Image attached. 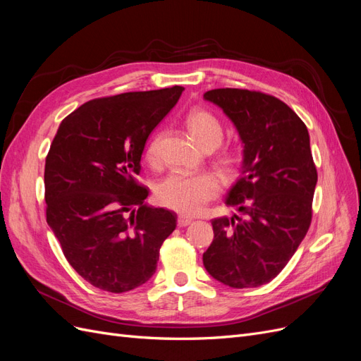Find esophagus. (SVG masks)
Listing matches in <instances>:
<instances>
[{"label":"esophagus","instance_id":"obj_1","mask_svg":"<svg viewBox=\"0 0 361 361\" xmlns=\"http://www.w3.org/2000/svg\"><path fill=\"white\" fill-rule=\"evenodd\" d=\"M192 223V218L188 215H179L178 216V226L179 227H187Z\"/></svg>","mask_w":361,"mask_h":361}]
</instances>
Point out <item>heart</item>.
Segmentation results:
<instances>
[{
  "label": "heart",
  "instance_id": "obj_1",
  "mask_svg": "<svg viewBox=\"0 0 361 361\" xmlns=\"http://www.w3.org/2000/svg\"><path fill=\"white\" fill-rule=\"evenodd\" d=\"M187 128L190 134L203 150L211 152L221 145L224 128L214 113L194 108L187 114ZM162 133H157L149 140L145 150V158L149 164L158 161L159 141ZM239 155L235 149H223L216 155V164L224 173L235 171ZM221 191V182L212 173H200L194 176L171 173L155 185V199L159 204L182 214H197L214 200Z\"/></svg>",
  "mask_w": 361,
  "mask_h": 361
}]
</instances>
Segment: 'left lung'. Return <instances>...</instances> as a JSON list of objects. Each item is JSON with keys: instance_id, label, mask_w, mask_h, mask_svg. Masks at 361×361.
I'll return each instance as SVG.
<instances>
[{"instance_id": "left-lung-1", "label": "left lung", "mask_w": 361, "mask_h": 361, "mask_svg": "<svg viewBox=\"0 0 361 361\" xmlns=\"http://www.w3.org/2000/svg\"><path fill=\"white\" fill-rule=\"evenodd\" d=\"M203 97L223 108L244 143L243 176L226 199L243 216L214 218L203 265L226 286L267 285L288 265L312 223L318 171L307 126L264 92L215 89Z\"/></svg>"}]
</instances>
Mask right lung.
<instances>
[{
	"label": "right lung",
	"instance_id": "1",
	"mask_svg": "<svg viewBox=\"0 0 361 361\" xmlns=\"http://www.w3.org/2000/svg\"><path fill=\"white\" fill-rule=\"evenodd\" d=\"M183 87L97 97L63 118L45 161L47 221L63 255L97 289L133 290L155 274L178 216L145 204L137 176L155 126Z\"/></svg>",
	"mask_w": 361,
	"mask_h": 361
}]
</instances>
